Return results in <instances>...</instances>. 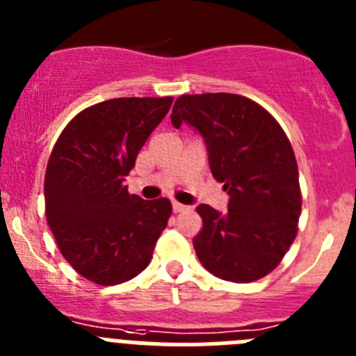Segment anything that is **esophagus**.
Returning <instances> with one entry per match:
<instances>
[{"instance_id": "1", "label": "esophagus", "mask_w": 356, "mask_h": 356, "mask_svg": "<svg viewBox=\"0 0 356 356\" xmlns=\"http://www.w3.org/2000/svg\"><path fill=\"white\" fill-rule=\"evenodd\" d=\"M172 209H174V213H182V211H186L188 207L182 206V204H179V202H172Z\"/></svg>"}]
</instances>
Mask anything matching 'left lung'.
Here are the masks:
<instances>
[{
    "label": "left lung",
    "mask_w": 356,
    "mask_h": 356,
    "mask_svg": "<svg viewBox=\"0 0 356 356\" xmlns=\"http://www.w3.org/2000/svg\"><path fill=\"white\" fill-rule=\"evenodd\" d=\"M172 124L193 127L207 147L229 211L200 204L193 246L214 277L254 282L273 271L293 245L302 211L298 165L286 133L257 102L236 94L181 95Z\"/></svg>",
    "instance_id": "8db88e82"
}]
</instances>
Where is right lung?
<instances>
[{
    "instance_id": "1",
    "label": "right lung",
    "mask_w": 356,
    "mask_h": 356,
    "mask_svg": "<svg viewBox=\"0 0 356 356\" xmlns=\"http://www.w3.org/2000/svg\"><path fill=\"white\" fill-rule=\"evenodd\" d=\"M172 101L99 102L76 115L53 147L44 179L47 223L65 261L99 286L142 273L168 223V198L143 200L124 181Z\"/></svg>"
}]
</instances>
